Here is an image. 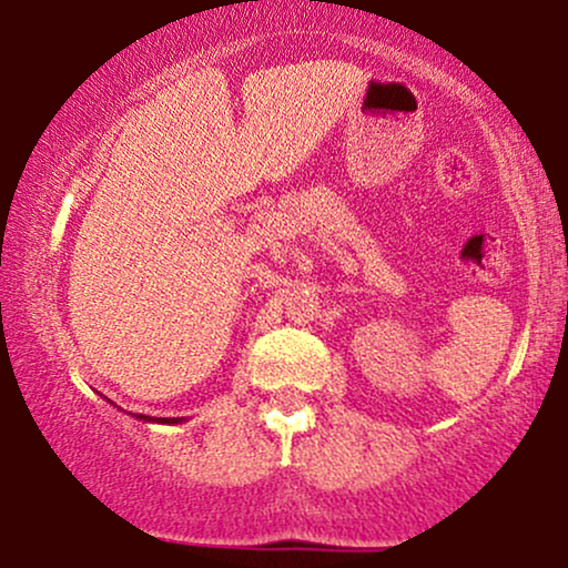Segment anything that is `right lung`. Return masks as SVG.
<instances>
[{
	"label": "right lung",
	"instance_id": "add662e5",
	"mask_svg": "<svg viewBox=\"0 0 568 568\" xmlns=\"http://www.w3.org/2000/svg\"><path fill=\"white\" fill-rule=\"evenodd\" d=\"M142 422H152V424H183L185 418H152V416H136Z\"/></svg>",
	"mask_w": 568,
	"mask_h": 568
}]
</instances>
